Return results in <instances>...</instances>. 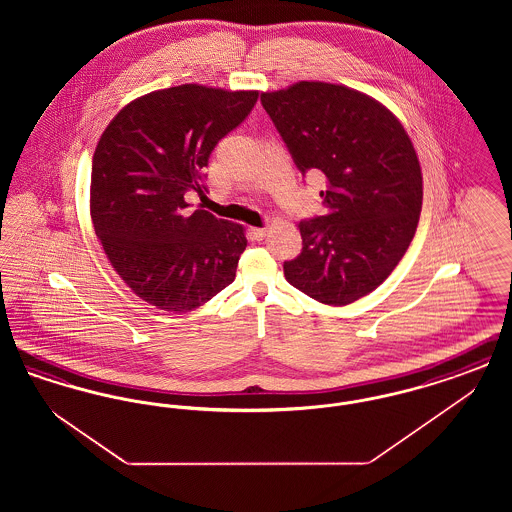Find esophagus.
Segmentation results:
<instances>
[{
    "mask_svg": "<svg viewBox=\"0 0 512 512\" xmlns=\"http://www.w3.org/2000/svg\"><path fill=\"white\" fill-rule=\"evenodd\" d=\"M249 232H251V236H253L255 240H263V238L267 236V228H251Z\"/></svg>",
    "mask_w": 512,
    "mask_h": 512,
    "instance_id": "obj_1",
    "label": "esophagus"
}]
</instances>
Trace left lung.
<instances>
[{
  "label": "left lung",
  "mask_w": 512,
  "mask_h": 512,
  "mask_svg": "<svg viewBox=\"0 0 512 512\" xmlns=\"http://www.w3.org/2000/svg\"><path fill=\"white\" fill-rule=\"evenodd\" d=\"M261 103L299 172L326 176L328 213L299 222L303 249L284 276L324 305H349L376 290L413 242L422 209L413 144L384 105L338 84L299 82Z\"/></svg>",
  "instance_id": "8db88e82"
}]
</instances>
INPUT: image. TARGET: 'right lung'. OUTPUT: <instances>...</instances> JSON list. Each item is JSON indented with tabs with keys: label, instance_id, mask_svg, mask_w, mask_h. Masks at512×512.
<instances>
[{
	"label": "right lung",
	"instance_id": "obj_1",
	"mask_svg": "<svg viewBox=\"0 0 512 512\" xmlns=\"http://www.w3.org/2000/svg\"><path fill=\"white\" fill-rule=\"evenodd\" d=\"M259 92L182 84L134 99L109 122L92 161L96 236L124 284L149 305L188 313L230 286L244 226L184 201L207 192L205 167Z\"/></svg>",
	"mask_w": 512,
	"mask_h": 512
}]
</instances>
